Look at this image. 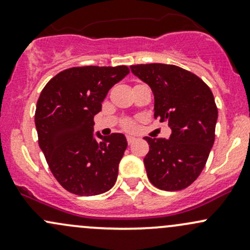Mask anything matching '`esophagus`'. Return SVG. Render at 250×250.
<instances>
[{"instance_id":"1","label":"esophagus","mask_w":250,"mask_h":250,"mask_svg":"<svg viewBox=\"0 0 250 250\" xmlns=\"http://www.w3.org/2000/svg\"><path fill=\"white\" fill-rule=\"evenodd\" d=\"M135 140H137V139H135L134 137H132V135H127V143L129 144V145H130V144L134 143Z\"/></svg>"}]
</instances>
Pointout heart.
<instances>
[{"label": "heart", "mask_w": 250, "mask_h": 250, "mask_svg": "<svg viewBox=\"0 0 250 250\" xmlns=\"http://www.w3.org/2000/svg\"><path fill=\"white\" fill-rule=\"evenodd\" d=\"M122 125H123V127L125 128V129H132V128H133V123L130 122L129 120H125V121H123Z\"/></svg>", "instance_id": "obj_1"}]
</instances>
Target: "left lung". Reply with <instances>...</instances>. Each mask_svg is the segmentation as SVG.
<instances>
[{"instance_id": "1", "label": "left lung", "mask_w": 250, "mask_h": 250, "mask_svg": "<svg viewBox=\"0 0 250 250\" xmlns=\"http://www.w3.org/2000/svg\"><path fill=\"white\" fill-rule=\"evenodd\" d=\"M155 95V118L172 129L168 140L146 137L148 180L165 191L190 186L206 166L215 140L218 107L210 88L197 75L167 64L130 66Z\"/></svg>"}]
</instances>
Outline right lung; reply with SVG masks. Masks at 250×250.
I'll return each mask as SVG.
<instances>
[{
    "mask_svg": "<svg viewBox=\"0 0 250 250\" xmlns=\"http://www.w3.org/2000/svg\"><path fill=\"white\" fill-rule=\"evenodd\" d=\"M129 74L120 66H77L44 85L35 111L39 145L50 172L69 192L95 196L116 183L127 140L121 133L94 139V115L113 84Z\"/></svg>",
    "mask_w": 250,
    "mask_h": 250,
    "instance_id": "obj_1",
    "label": "right lung"
}]
</instances>
